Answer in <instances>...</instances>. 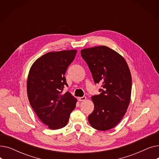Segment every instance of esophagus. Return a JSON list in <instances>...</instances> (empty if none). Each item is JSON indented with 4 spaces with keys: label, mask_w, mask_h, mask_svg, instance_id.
<instances>
[{
    "label": "esophagus",
    "mask_w": 159,
    "mask_h": 159,
    "mask_svg": "<svg viewBox=\"0 0 159 159\" xmlns=\"http://www.w3.org/2000/svg\"><path fill=\"white\" fill-rule=\"evenodd\" d=\"M86 99V97H79L78 98L79 101H85Z\"/></svg>",
    "instance_id": "obj_1"
}]
</instances>
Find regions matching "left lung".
<instances>
[{"mask_svg":"<svg viewBox=\"0 0 159 159\" xmlns=\"http://www.w3.org/2000/svg\"><path fill=\"white\" fill-rule=\"evenodd\" d=\"M80 52L94 82L102 84L101 93L91 97L94 110L88 121L96 129L109 130L120 122L129 104L132 81L128 65L122 55L105 46Z\"/></svg>","mask_w":159,"mask_h":159,"instance_id":"obj_1","label":"left lung"}]
</instances>
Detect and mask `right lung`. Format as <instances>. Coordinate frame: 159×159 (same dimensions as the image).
<instances>
[{
  "mask_svg": "<svg viewBox=\"0 0 159 159\" xmlns=\"http://www.w3.org/2000/svg\"><path fill=\"white\" fill-rule=\"evenodd\" d=\"M76 49L49 52L33 62L27 80L30 104L40 120L51 129L66 126L77 99L70 92L62 93L68 86L64 77L73 61Z\"/></svg>",
  "mask_w": 159,
  "mask_h": 159,
  "instance_id": "add662e5",
  "label": "right lung"
}]
</instances>
